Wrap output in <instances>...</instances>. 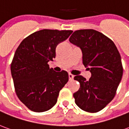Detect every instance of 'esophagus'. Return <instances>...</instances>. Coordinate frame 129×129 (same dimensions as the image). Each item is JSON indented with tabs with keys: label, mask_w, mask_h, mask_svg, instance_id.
Masks as SVG:
<instances>
[{
	"label": "esophagus",
	"mask_w": 129,
	"mask_h": 129,
	"mask_svg": "<svg viewBox=\"0 0 129 129\" xmlns=\"http://www.w3.org/2000/svg\"><path fill=\"white\" fill-rule=\"evenodd\" d=\"M68 77H69V80L70 81H73V79H74V75H72V74H70V73H69L68 74Z\"/></svg>",
	"instance_id": "obj_1"
}]
</instances>
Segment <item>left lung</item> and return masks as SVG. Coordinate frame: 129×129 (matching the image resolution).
<instances>
[{
  "label": "left lung",
  "mask_w": 129,
  "mask_h": 129,
  "mask_svg": "<svg viewBox=\"0 0 129 129\" xmlns=\"http://www.w3.org/2000/svg\"><path fill=\"white\" fill-rule=\"evenodd\" d=\"M69 41L81 49L83 64L91 73L88 81L81 75L74 77L80 84L73 94L75 104L83 111L97 113L112 101L122 79L119 51L109 38L95 29L77 30Z\"/></svg>",
  "instance_id": "obj_1"
}]
</instances>
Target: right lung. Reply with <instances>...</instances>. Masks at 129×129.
<instances>
[{
	"label": "right lung",
	"instance_id": "obj_1",
	"mask_svg": "<svg viewBox=\"0 0 129 129\" xmlns=\"http://www.w3.org/2000/svg\"><path fill=\"white\" fill-rule=\"evenodd\" d=\"M72 30L41 29L22 41L11 64L18 99L34 112L48 111L56 104L59 91L68 81L66 71L55 72L48 63L56 56V47Z\"/></svg>",
	"mask_w": 129,
	"mask_h": 129
}]
</instances>
